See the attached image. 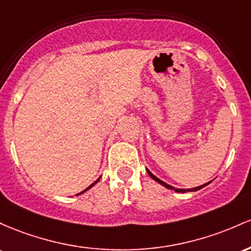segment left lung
<instances>
[{"label":"left lung","mask_w":251,"mask_h":251,"mask_svg":"<svg viewBox=\"0 0 251 251\" xmlns=\"http://www.w3.org/2000/svg\"><path fill=\"white\" fill-rule=\"evenodd\" d=\"M147 172H148V174H149V176H151V179H154V180H155V181L159 182V184H161L162 186H165V187L170 188V190H174V191H176V192H193V191H198V190H201V188H202V187H204V186H206V185H209V184H210V182H207V184H205V185H201V186L194 187V188H188V190H182V188H174L173 186H171V185H168V184H166V182H163L162 180L157 179L156 176H154V174H151V172H149L148 170H147Z\"/></svg>","instance_id":"8db88e82"}]
</instances>
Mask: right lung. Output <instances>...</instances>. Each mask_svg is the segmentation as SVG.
<instances>
[{"label": "right lung", "instance_id": "obj_1", "mask_svg": "<svg viewBox=\"0 0 251 251\" xmlns=\"http://www.w3.org/2000/svg\"><path fill=\"white\" fill-rule=\"evenodd\" d=\"M98 180H100V179H98ZM98 180H96V181H95V182H94V184H91V185H90V186H89V187H88V188H86V190H89V188H90V187H92V186H94V185H95V184H96V182H97V181H98ZM86 190H84V191H81V192H80V193H83V192H85V191H86ZM80 193H78V194H80Z\"/></svg>", "mask_w": 251, "mask_h": 251}]
</instances>
